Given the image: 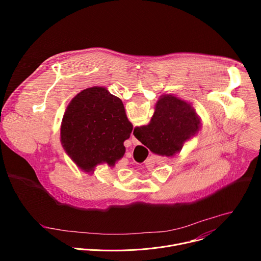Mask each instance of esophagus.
Returning <instances> with one entry per match:
<instances>
[{"mask_svg": "<svg viewBox=\"0 0 261 261\" xmlns=\"http://www.w3.org/2000/svg\"><path fill=\"white\" fill-rule=\"evenodd\" d=\"M132 143H133L134 145H137V144H139V141H138V139H137L135 136H133V135H132Z\"/></svg>", "mask_w": 261, "mask_h": 261, "instance_id": "1", "label": "esophagus"}]
</instances>
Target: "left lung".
Returning a JSON list of instances; mask_svg holds the SVG:
<instances>
[{
    "label": "left lung",
    "instance_id": "left-lung-1",
    "mask_svg": "<svg viewBox=\"0 0 261 261\" xmlns=\"http://www.w3.org/2000/svg\"><path fill=\"white\" fill-rule=\"evenodd\" d=\"M133 125L120 98L106 88L85 89L68 104L61 125L66 154L85 172L103 163L114 167L125 155Z\"/></svg>",
    "mask_w": 261,
    "mask_h": 261
}]
</instances>
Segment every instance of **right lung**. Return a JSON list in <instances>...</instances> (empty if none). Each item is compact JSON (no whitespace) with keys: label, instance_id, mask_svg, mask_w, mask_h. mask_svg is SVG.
Wrapping results in <instances>:
<instances>
[{"label":"right lung","instance_id":"obj_1","mask_svg":"<svg viewBox=\"0 0 261 261\" xmlns=\"http://www.w3.org/2000/svg\"><path fill=\"white\" fill-rule=\"evenodd\" d=\"M201 127L192 103L174 94L162 95L155 105L151 122L135 127L134 136L154 154L172 157Z\"/></svg>","mask_w":261,"mask_h":261}]
</instances>
